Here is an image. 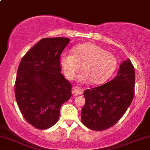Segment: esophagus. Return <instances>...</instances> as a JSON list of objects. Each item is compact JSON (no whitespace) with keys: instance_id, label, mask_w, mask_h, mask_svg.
Returning a JSON list of instances; mask_svg holds the SVG:
<instances>
[{"instance_id":"obj_1","label":"esophagus","mask_w":150,"mask_h":150,"mask_svg":"<svg viewBox=\"0 0 150 150\" xmlns=\"http://www.w3.org/2000/svg\"><path fill=\"white\" fill-rule=\"evenodd\" d=\"M83 91V89L81 88H79V87H74V88H72V93H73L74 95L75 96L82 95Z\"/></svg>"}]
</instances>
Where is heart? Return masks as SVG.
Returning a JSON list of instances; mask_svg holds the SVG:
<instances>
[{"mask_svg": "<svg viewBox=\"0 0 150 150\" xmlns=\"http://www.w3.org/2000/svg\"><path fill=\"white\" fill-rule=\"evenodd\" d=\"M60 62L66 78L72 80L79 70H83L78 76L82 83L91 81L95 85L105 83L113 74L117 65L115 55L93 43L76 45L72 53L64 52Z\"/></svg>", "mask_w": 150, "mask_h": 150, "instance_id": "b5f03b06", "label": "heart"}]
</instances>
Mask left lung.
Listing matches in <instances>:
<instances>
[{"instance_id": "obj_1", "label": "left lung", "mask_w": 150, "mask_h": 150, "mask_svg": "<svg viewBox=\"0 0 150 150\" xmlns=\"http://www.w3.org/2000/svg\"><path fill=\"white\" fill-rule=\"evenodd\" d=\"M134 87V67L128 59L120 64L117 74L112 80L85 90L86 103L81 111V122L95 131L112 127L132 103Z\"/></svg>"}]
</instances>
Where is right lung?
<instances>
[{"instance_id": "add662e5", "label": "right lung", "mask_w": 150, "mask_h": 150, "mask_svg": "<svg viewBox=\"0 0 150 150\" xmlns=\"http://www.w3.org/2000/svg\"><path fill=\"white\" fill-rule=\"evenodd\" d=\"M64 38H43L18 65L16 100L30 125L47 129L58 122L60 107L71 97V84L60 73V55L69 42Z\"/></svg>"}]
</instances>
